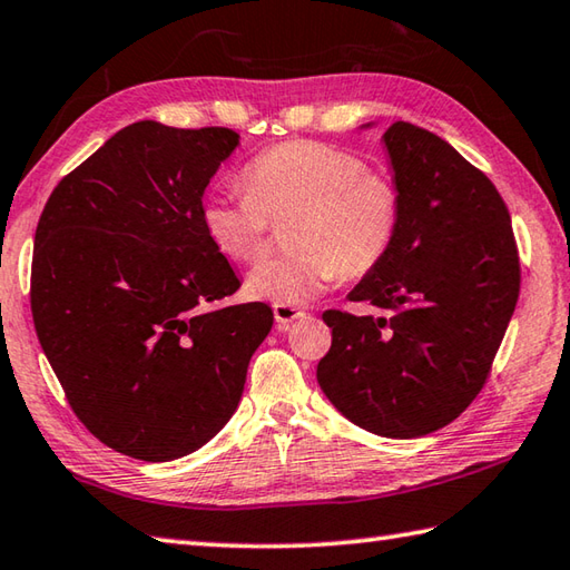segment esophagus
Here are the masks:
<instances>
[{
    "instance_id": "obj_1",
    "label": "esophagus",
    "mask_w": 570,
    "mask_h": 570,
    "mask_svg": "<svg viewBox=\"0 0 570 570\" xmlns=\"http://www.w3.org/2000/svg\"><path fill=\"white\" fill-rule=\"evenodd\" d=\"M304 316H306V311H301L292 304H274V318L278 323V328H288L294 321L304 318Z\"/></svg>"
}]
</instances>
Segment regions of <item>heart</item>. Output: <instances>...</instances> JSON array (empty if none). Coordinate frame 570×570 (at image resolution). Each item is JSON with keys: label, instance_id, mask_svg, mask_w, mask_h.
I'll return each instance as SVG.
<instances>
[{"label": "heart", "instance_id": "heart-1", "mask_svg": "<svg viewBox=\"0 0 570 570\" xmlns=\"http://www.w3.org/2000/svg\"><path fill=\"white\" fill-rule=\"evenodd\" d=\"M244 195H209L199 207L207 239L247 264L266 247L269 222L292 215V249L254 266L247 288L272 304H306L336 282L381 266L400 219L395 185L361 158L316 140H292L256 155L242 170Z\"/></svg>", "mask_w": 570, "mask_h": 570}]
</instances>
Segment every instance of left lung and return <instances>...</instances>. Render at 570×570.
I'll list each match as a JSON object with an SVG mask.
<instances>
[{
    "instance_id": "left-lung-1",
    "label": "left lung",
    "mask_w": 570,
    "mask_h": 570,
    "mask_svg": "<svg viewBox=\"0 0 570 570\" xmlns=\"http://www.w3.org/2000/svg\"><path fill=\"white\" fill-rule=\"evenodd\" d=\"M383 142L397 234L348 294L381 314L326 311L333 343L316 377L353 425L410 440L450 425L479 395L514 316L521 269L509 209L482 170L405 120Z\"/></svg>"
}]
</instances>
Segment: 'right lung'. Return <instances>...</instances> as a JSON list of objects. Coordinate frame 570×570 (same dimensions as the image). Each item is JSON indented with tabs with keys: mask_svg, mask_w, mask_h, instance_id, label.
<instances>
[{
	"mask_svg": "<svg viewBox=\"0 0 570 570\" xmlns=\"http://www.w3.org/2000/svg\"><path fill=\"white\" fill-rule=\"evenodd\" d=\"M239 136L138 120L53 187L33 237L31 314L76 417L120 454L170 462L239 405L266 304L217 308L242 286L199 222Z\"/></svg>",
	"mask_w": 570,
	"mask_h": 570,
	"instance_id": "right-lung-1",
	"label": "right lung"
}]
</instances>
